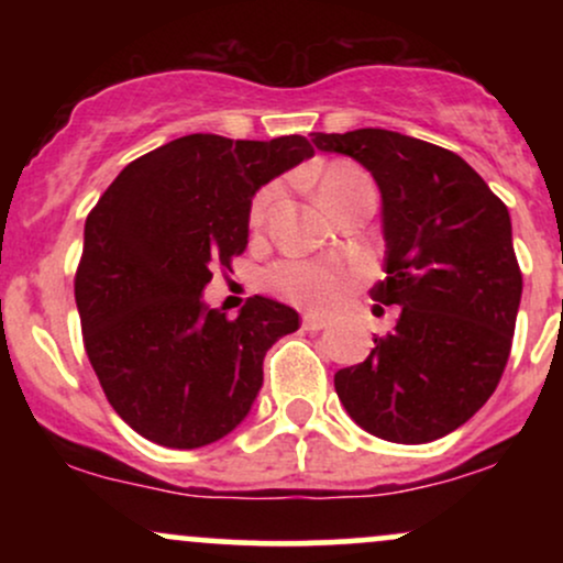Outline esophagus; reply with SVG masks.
Returning a JSON list of instances; mask_svg holds the SVG:
<instances>
[{
  "instance_id": "1",
  "label": "esophagus",
  "mask_w": 563,
  "mask_h": 563,
  "mask_svg": "<svg viewBox=\"0 0 563 563\" xmlns=\"http://www.w3.org/2000/svg\"><path fill=\"white\" fill-rule=\"evenodd\" d=\"M328 322H325V318H320V314H312V312H307L301 318V328L303 331H322V328H325Z\"/></svg>"
}]
</instances>
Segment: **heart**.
<instances>
[{"mask_svg": "<svg viewBox=\"0 0 563 563\" xmlns=\"http://www.w3.org/2000/svg\"><path fill=\"white\" fill-rule=\"evenodd\" d=\"M357 179H367L357 166L352 164H331L322 172L318 183L320 200L333 196V192L344 190ZM275 198V187H264L260 196L251 203V224L260 228L267 217L269 203ZM264 286L275 290L283 299L301 303L309 309H331L346 296L349 286H352V275L346 269L335 267V264L325 262H307V260H283L275 262L273 267L264 273Z\"/></svg>", "mask_w": 563, "mask_h": 563, "instance_id": "1", "label": "heart"}]
</instances>
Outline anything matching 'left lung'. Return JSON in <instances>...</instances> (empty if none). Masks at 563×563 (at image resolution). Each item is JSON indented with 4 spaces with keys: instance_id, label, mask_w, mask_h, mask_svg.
Returning a JSON list of instances; mask_svg holds the SVG:
<instances>
[{
    "instance_id": "1",
    "label": "left lung",
    "mask_w": 563,
    "mask_h": 563,
    "mask_svg": "<svg viewBox=\"0 0 563 563\" xmlns=\"http://www.w3.org/2000/svg\"><path fill=\"white\" fill-rule=\"evenodd\" d=\"M312 142L376 179L386 277L371 296L399 307L371 357L335 373V394L373 437L434 442L466 423L506 371L521 301L506 203L431 142L389 129L314 132Z\"/></svg>"
}]
</instances>
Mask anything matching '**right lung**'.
I'll use <instances>...</instances> for the list:
<instances>
[{"mask_svg": "<svg viewBox=\"0 0 563 563\" xmlns=\"http://www.w3.org/2000/svg\"><path fill=\"white\" fill-rule=\"evenodd\" d=\"M312 153L301 134H187L132 161L89 211L74 277L84 349L137 434L192 450L249 416L264 354L299 314L251 296L230 320L200 290L249 245L254 192Z\"/></svg>", "mask_w": 563, "mask_h": 563, "instance_id": "add662e5", "label": "right lung"}]
</instances>
